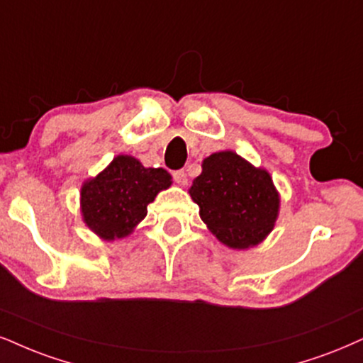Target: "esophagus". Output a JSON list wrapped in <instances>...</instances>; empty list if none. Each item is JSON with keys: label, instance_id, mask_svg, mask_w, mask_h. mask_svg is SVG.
Segmentation results:
<instances>
[{"label": "esophagus", "instance_id": "esophagus-1", "mask_svg": "<svg viewBox=\"0 0 363 363\" xmlns=\"http://www.w3.org/2000/svg\"><path fill=\"white\" fill-rule=\"evenodd\" d=\"M173 180L178 183V185L185 186L189 183V178H186L185 169H178V172H173Z\"/></svg>", "mask_w": 363, "mask_h": 363}]
</instances>
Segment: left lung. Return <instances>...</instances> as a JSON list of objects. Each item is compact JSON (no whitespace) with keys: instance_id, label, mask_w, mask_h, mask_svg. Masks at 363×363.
I'll return each mask as SVG.
<instances>
[{"instance_id":"obj_1","label":"left lung","mask_w":363,"mask_h":363,"mask_svg":"<svg viewBox=\"0 0 363 363\" xmlns=\"http://www.w3.org/2000/svg\"><path fill=\"white\" fill-rule=\"evenodd\" d=\"M189 191L208 230L232 249L262 242L279 213V194L271 174L234 151L205 158Z\"/></svg>"}]
</instances>
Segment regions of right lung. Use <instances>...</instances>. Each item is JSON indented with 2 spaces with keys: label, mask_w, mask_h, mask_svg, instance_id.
I'll list each match as a JSON object with an SVG mask.
<instances>
[{
  "label": "right lung",
  "mask_w": 363,
  "mask_h": 363,
  "mask_svg": "<svg viewBox=\"0 0 363 363\" xmlns=\"http://www.w3.org/2000/svg\"><path fill=\"white\" fill-rule=\"evenodd\" d=\"M169 185L172 174L167 169L145 168L128 155L116 156L80 189L84 222L101 239H123L146 217L147 203Z\"/></svg>",
  "instance_id": "add662e5"
}]
</instances>
